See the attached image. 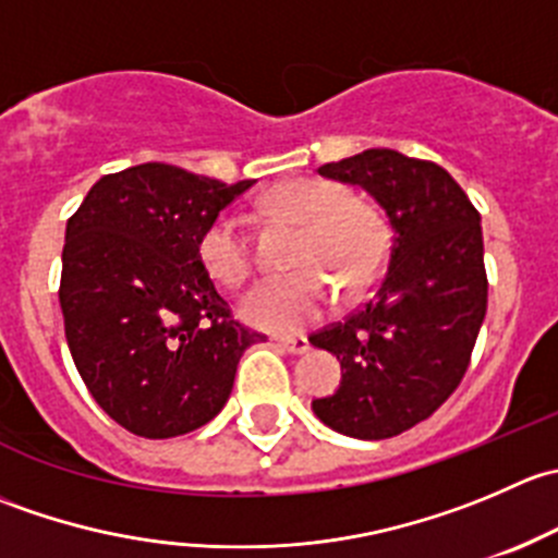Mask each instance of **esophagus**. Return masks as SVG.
Returning a JSON list of instances; mask_svg holds the SVG:
<instances>
[{
    "label": "esophagus",
    "mask_w": 558,
    "mask_h": 558,
    "mask_svg": "<svg viewBox=\"0 0 558 558\" xmlns=\"http://www.w3.org/2000/svg\"><path fill=\"white\" fill-rule=\"evenodd\" d=\"M275 342H278L283 351L289 353H305L307 348H311V342H307V337L296 335V337H275Z\"/></svg>",
    "instance_id": "1"
}]
</instances>
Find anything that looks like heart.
<instances>
[{
    "instance_id": "heart-1",
    "label": "heart",
    "mask_w": 558,
    "mask_h": 558,
    "mask_svg": "<svg viewBox=\"0 0 558 558\" xmlns=\"http://www.w3.org/2000/svg\"><path fill=\"white\" fill-rule=\"evenodd\" d=\"M269 213L300 227L291 253L294 272L272 275L253 286L240 311L251 324L294 331L326 311L335 288L342 300H359L380 278L388 234L380 213L329 180L296 178L275 185L264 199ZM199 258L223 286H240L253 269V251L238 213H218L199 238Z\"/></svg>"
}]
</instances>
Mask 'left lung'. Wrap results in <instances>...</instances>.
Segmentation results:
<instances>
[{
	"mask_svg": "<svg viewBox=\"0 0 558 558\" xmlns=\"http://www.w3.org/2000/svg\"><path fill=\"white\" fill-rule=\"evenodd\" d=\"M318 172L375 196L391 247L367 305L311 335L342 367L340 388L313 410L340 435L386 440L429 418L470 367L488 302L481 213L440 165L391 148Z\"/></svg>",
	"mask_w": 558,
	"mask_h": 558,
	"instance_id": "obj_1",
	"label": "left lung"
}]
</instances>
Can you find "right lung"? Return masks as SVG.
Returning <instances> with one entry per match:
<instances>
[{
	"label": "right lung",
	"mask_w": 558,
	"mask_h": 558,
	"mask_svg": "<svg viewBox=\"0 0 558 558\" xmlns=\"http://www.w3.org/2000/svg\"><path fill=\"white\" fill-rule=\"evenodd\" d=\"M251 185L148 161L99 178L66 221V345L99 408L132 435L165 440L216 418L240 356L264 340L232 318L199 258L207 223Z\"/></svg>",
	"instance_id": "obj_1"
}]
</instances>
